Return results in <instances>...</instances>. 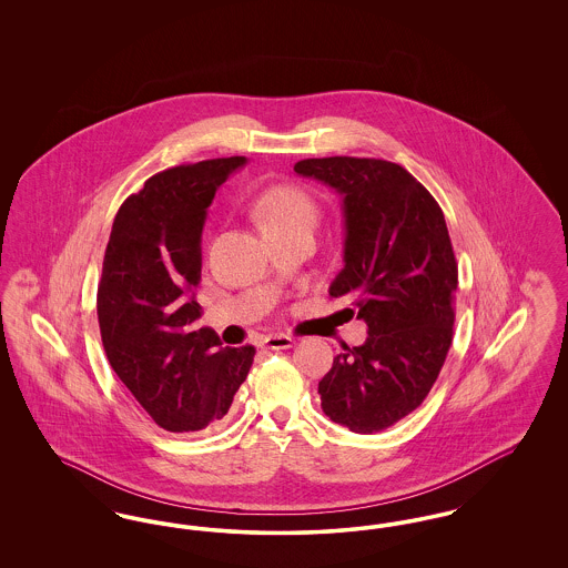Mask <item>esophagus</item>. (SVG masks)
I'll use <instances>...</instances> for the list:
<instances>
[{"mask_svg":"<svg viewBox=\"0 0 568 568\" xmlns=\"http://www.w3.org/2000/svg\"><path fill=\"white\" fill-rule=\"evenodd\" d=\"M296 345V341L292 336H285V334H271L262 341V347L264 349H272V352H278V349H292Z\"/></svg>","mask_w":568,"mask_h":568,"instance_id":"34e87169","label":"esophagus"}]
</instances>
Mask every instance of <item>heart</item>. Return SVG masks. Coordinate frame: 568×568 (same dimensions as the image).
Wrapping results in <instances>:
<instances>
[{"label": "heart", "mask_w": 568, "mask_h": 568, "mask_svg": "<svg viewBox=\"0 0 568 568\" xmlns=\"http://www.w3.org/2000/svg\"><path fill=\"white\" fill-rule=\"evenodd\" d=\"M253 215L264 234L294 227H313L317 221V204L308 193L297 187L272 185L257 195Z\"/></svg>", "instance_id": "obj_1"}]
</instances>
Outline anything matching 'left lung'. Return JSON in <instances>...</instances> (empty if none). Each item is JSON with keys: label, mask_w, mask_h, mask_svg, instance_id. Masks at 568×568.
<instances>
[{"label": "left lung", "mask_w": 568, "mask_h": 568, "mask_svg": "<svg viewBox=\"0 0 568 568\" xmlns=\"http://www.w3.org/2000/svg\"><path fill=\"white\" fill-rule=\"evenodd\" d=\"M343 195L345 268L329 296L352 300L368 325L320 381L325 415L353 433H381L424 403L454 341L458 262L433 193L403 165L322 158L294 165Z\"/></svg>", "instance_id": "8db88e82"}]
</instances>
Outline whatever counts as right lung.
I'll return each mask as SVG.
<instances>
[{
	"mask_svg": "<svg viewBox=\"0 0 568 568\" xmlns=\"http://www.w3.org/2000/svg\"><path fill=\"white\" fill-rule=\"evenodd\" d=\"M244 158L168 168L119 209L98 285V322L112 371L168 433H195L230 410L255 347H221L193 329L206 209Z\"/></svg>",
	"mask_w": 568,
	"mask_h": 568,
	"instance_id": "right-lung-1",
	"label": "right lung"
}]
</instances>
